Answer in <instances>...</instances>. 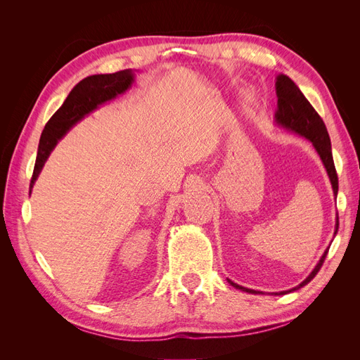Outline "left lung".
Listing matches in <instances>:
<instances>
[{"mask_svg":"<svg viewBox=\"0 0 360 360\" xmlns=\"http://www.w3.org/2000/svg\"><path fill=\"white\" fill-rule=\"evenodd\" d=\"M276 96H278V111H276V122L284 126L292 132H296L302 136H304L307 139H309L312 146L315 147V150L319 151V155L324 163L326 171L329 174V179L332 183L333 188V193H338V174L335 169V163H333V156H332V147H330V138L328 134V129L324 126V122L321 120V117L319 115V112L314 110L312 105L308 102L307 97L303 96V93L299 90V86L294 84L288 76L285 75H279L276 79ZM338 226H340V217H336V230L335 234L338 231ZM326 255H328V250L323 254L321 259L319 261V264L315 266V269L312 270V274L304 279L302 284L297 287H303L307 285L309 281L314 279V276L319 274V270L321 269ZM230 284L238 290H243L246 292H252V294H259L261 291H255V290H249L245 287H240L234 284L233 281L228 279ZM292 288V290H297ZM290 290V291H292ZM290 291H281L279 294H285ZM278 294V292H276Z\"/></svg>","mask_w":360,"mask_h":360,"instance_id":"left-lung-1","label":"left lung"}]
</instances>
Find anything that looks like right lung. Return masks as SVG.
<instances>
[{
    "label": "right lung",
    "instance_id": "1",
    "mask_svg": "<svg viewBox=\"0 0 360 360\" xmlns=\"http://www.w3.org/2000/svg\"><path fill=\"white\" fill-rule=\"evenodd\" d=\"M132 81V72L122 70L108 75H93L75 85L68 99L64 101L60 110L49 118V122L43 129L30 188H32V184L39 177L43 165H45L52 148L57 146L58 139L75 123H78L84 115L96 110L101 103L114 99L117 94L124 93Z\"/></svg>",
    "mask_w": 360,
    "mask_h": 360
}]
</instances>
